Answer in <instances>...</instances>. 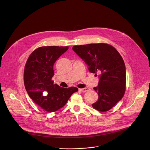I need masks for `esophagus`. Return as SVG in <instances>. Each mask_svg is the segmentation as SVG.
Wrapping results in <instances>:
<instances>
[{
    "mask_svg": "<svg viewBox=\"0 0 150 150\" xmlns=\"http://www.w3.org/2000/svg\"><path fill=\"white\" fill-rule=\"evenodd\" d=\"M82 92H86L87 91H89L90 90V88H82V89H79Z\"/></svg>",
    "mask_w": 150,
    "mask_h": 150,
    "instance_id": "esophagus-1",
    "label": "esophagus"
}]
</instances>
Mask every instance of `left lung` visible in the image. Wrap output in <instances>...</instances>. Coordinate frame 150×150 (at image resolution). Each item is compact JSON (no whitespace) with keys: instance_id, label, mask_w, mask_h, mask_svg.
<instances>
[{"instance_id":"8db88e82","label":"left lung","mask_w":150,"mask_h":150,"mask_svg":"<svg viewBox=\"0 0 150 150\" xmlns=\"http://www.w3.org/2000/svg\"><path fill=\"white\" fill-rule=\"evenodd\" d=\"M72 49L86 63L90 72L100 74L98 87L94 88L98 99L92 107L99 112L109 111L122 98L126 90V68L122 57L114 47L103 42L74 46Z\"/></svg>"}]
</instances>
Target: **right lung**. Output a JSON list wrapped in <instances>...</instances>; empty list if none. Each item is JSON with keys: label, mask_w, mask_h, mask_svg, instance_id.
<instances>
[{"label": "right lung", "mask_w": 150, "mask_h": 150, "mask_svg": "<svg viewBox=\"0 0 150 150\" xmlns=\"http://www.w3.org/2000/svg\"><path fill=\"white\" fill-rule=\"evenodd\" d=\"M68 46H42L34 50L28 57L24 72V82L30 97L40 108L54 112L66 104L78 88H68L54 84L53 65Z\"/></svg>", "instance_id": "right-lung-1"}]
</instances>
